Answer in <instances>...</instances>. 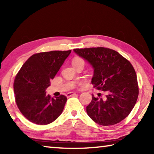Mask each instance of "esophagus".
<instances>
[{
    "label": "esophagus",
    "instance_id": "esophagus-1",
    "mask_svg": "<svg viewBox=\"0 0 154 154\" xmlns=\"http://www.w3.org/2000/svg\"><path fill=\"white\" fill-rule=\"evenodd\" d=\"M75 95H76V93H75V92H69V93L66 94V96H67V97H71V96H75Z\"/></svg>",
    "mask_w": 154,
    "mask_h": 154
}]
</instances>
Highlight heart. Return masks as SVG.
Instances as JSON below:
<instances>
[{
    "instance_id": "b5f03b06",
    "label": "heart",
    "mask_w": 154,
    "mask_h": 154,
    "mask_svg": "<svg viewBox=\"0 0 154 154\" xmlns=\"http://www.w3.org/2000/svg\"><path fill=\"white\" fill-rule=\"evenodd\" d=\"M80 62H83V60L80 58H74L73 60H72V65L75 64H77V63H80Z\"/></svg>"
}]
</instances>
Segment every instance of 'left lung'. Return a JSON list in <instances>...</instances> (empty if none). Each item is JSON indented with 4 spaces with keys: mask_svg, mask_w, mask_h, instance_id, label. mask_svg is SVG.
<instances>
[{
    "mask_svg": "<svg viewBox=\"0 0 154 154\" xmlns=\"http://www.w3.org/2000/svg\"><path fill=\"white\" fill-rule=\"evenodd\" d=\"M94 69L92 84L105 93L86 106L94 122L102 126L119 123L128 116L139 96L137 75L130 62L113 49L105 48L74 49ZM99 96V95H98Z\"/></svg>",
    "mask_w": 154,
    "mask_h": 154,
    "instance_id": "obj_1",
    "label": "left lung"
}]
</instances>
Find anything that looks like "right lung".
I'll return each mask as SVG.
<instances>
[{
	"mask_svg": "<svg viewBox=\"0 0 154 154\" xmlns=\"http://www.w3.org/2000/svg\"><path fill=\"white\" fill-rule=\"evenodd\" d=\"M51 51L34 54L22 65L14 81L15 101L21 113L34 124H50L60 116L67 98H51L45 90L71 54Z\"/></svg>",
	"mask_w": 154,
	"mask_h": 154,
	"instance_id": "1",
	"label": "right lung"
}]
</instances>
